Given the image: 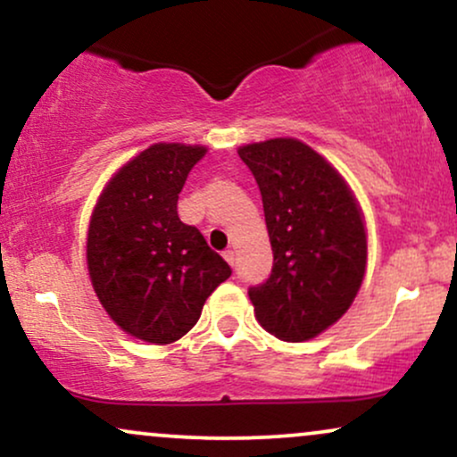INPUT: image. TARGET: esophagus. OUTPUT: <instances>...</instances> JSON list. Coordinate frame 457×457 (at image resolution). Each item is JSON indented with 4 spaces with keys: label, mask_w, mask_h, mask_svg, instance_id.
Wrapping results in <instances>:
<instances>
[{
    "label": "esophagus",
    "mask_w": 457,
    "mask_h": 457,
    "mask_svg": "<svg viewBox=\"0 0 457 457\" xmlns=\"http://www.w3.org/2000/svg\"><path fill=\"white\" fill-rule=\"evenodd\" d=\"M223 258H225V260H228V264H229V266H234V260H236V253H234V251H232V249H228V251H223Z\"/></svg>",
    "instance_id": "esophagus-1"
}]
</instances>
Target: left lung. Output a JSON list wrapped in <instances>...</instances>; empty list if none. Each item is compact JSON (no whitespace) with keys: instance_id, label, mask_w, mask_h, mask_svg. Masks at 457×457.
<instances>
[{"instance_id":"left-lung-1","label":"left lung","mask_w":457,"mask_h":457,"mask_svg":"<svg viewBox=\"0 0 457 457\" xmlns=\"http://www.w3.org/2000/svg\"><path fill=\"white\" fill-rule=\"evenodd\" d=\"M264 204L270 277L249 287L258 322L283 342H307L353 305L365 275L361 208L342 176L307 144L277 137L238 148Z\"/></svg>"}]
</instances>
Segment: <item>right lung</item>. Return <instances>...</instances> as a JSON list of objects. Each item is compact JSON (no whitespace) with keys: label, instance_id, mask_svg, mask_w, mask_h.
<instances>
[{"label":"right lung","instance_id":"1","mask_svg":"<svg viewBox=\"0 0 457 457\" xmlns=\"http://www.w3.org/2000/svg\"><path fill=\"white\" fill-rule=\"evenodd\" d=\"M204 145L154 144L107 182L87 229V270L109 318L133 337L171 344L195 327L232 269L193 225L178 195Z\"/></svg>","mask_w":457,"mask_h":457}]
</instances>
